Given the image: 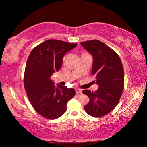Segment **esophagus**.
I'll list each match as a JSON object with an SVG mask.
<instances>
[{
    "instance_id": "1",
    "label": "esophagus",
    "mask_w": 147,
    "mask_h": 147,
    "mask_svg": "<svg viewBox=\"0 0 147 147\" xmlns=\"http://www.w3.org/2000/svg\"><path fill=\"white\" fill-rule=\"evenodd\" d=\"M76 94H79V93H82V90H81V89H79V88H78V89H76Z\"/></svg>"
}]
</instances>
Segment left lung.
Masks as SVG:
<instances>
[{
	"instance_id": "left-lung-1",
	"label": "left lung",
	"mask_w": 147,
	"mask_h": 147,
	"mask_svg": "<svg viewBox=\"0 0 147 147\" xmlns=\"http://www.w3.org/2000/svg\"><path fill=\"white\" fill-rule=\"evenodd\" d=\"M81 44L93 55L92 73L95 76L93 82L99 86L95 92L82 91L90 98L88 104L85 105V110L91 116L101 117L114 110L123 93V64L113 49L98 40L81 42Z\"/></svg>"
}]
</instances>
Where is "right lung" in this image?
<instances>
[{"label": "right lung", "mask_w": 147, "mask_h": 147, "mask_svg": "<svg viewBox=\"0 0 147 147\" xmlns=\"http://www.w3.org/2000/svg\"><path fill=\"white\" fill-rule=\"evenodd\" d=\"M77 46L61 40H47L34 48L26 62L24 86L34 109L49 119H55L66 111L67 103L75 90L65 86L55 87L51 76L60 69L65 53Z\"/></svg>", "instance_id": "obj_1"}]
</instances>
